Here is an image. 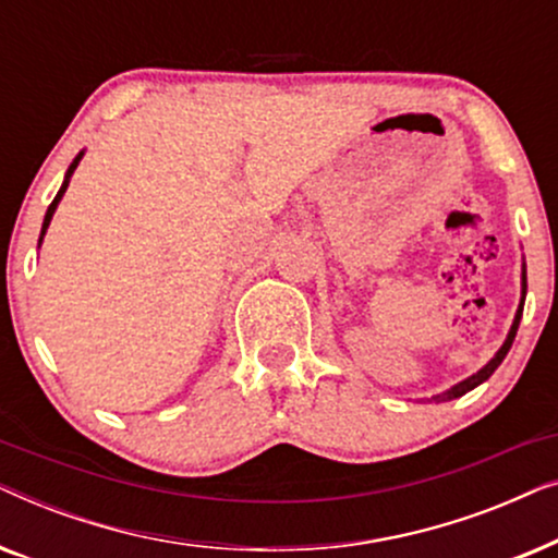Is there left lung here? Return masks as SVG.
I'll return each instance as SVG.
<instances>
[{
	"label": "left lung",
	"mask_w": 558,
	"mask_h": 558,
	"mask_svg": "<svg viewBox=\"0 0 558 558\" xmlns=\"http://www.w3.org/2000/svg\"><path fill=\"white\" fill-rule=\"evenodd\" d=\"M523 302H525V269H523V300H521V307H518V312H515V319H513V327H510V332H508V340L502 342V348L498 350V353H495V357L490 363L485 365L483 371H477L475 376H470L468 380H462V384H457V386H452L449 388V391H445V393H439V396H434L432 401H449V399H460V396H464L468 391H472V388L475 386H480L483 384V380H487L495 373V368H498V365L502 363V357L508 355V350H510V345H513V340H515V332H518V323H521V315H523Z\"/></svg>",
	"instance_id": "obj_1"
}]
</instances>
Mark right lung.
I'll use <instances>...</instances> for the list:
<instances>
[{
    "instance_id": "1",
    "label": "right lung",
    "mask_w": 558,
    "mask_h": 558,
    "mask_svg": "<svg viewBox=\"0 0 558 558\" xmlns=\"http://www.w3.org/2000/svg\"><path fill=\"white\" fill-rule=\"evenodd\" d=\"M83 155H78L73 159V165H71V170H68V174H65V182H63V187L58 190V195H56V201L50 203V208H48V213H45V223H43V233L48 231V226H50V218H52V213H56V208H58V203H60V197H63V193H65V187H68V182H71V174H73V170L75 167H78V159H81ZM40 241H43V235H40Z\"/></svg>"
}]
</instances>
